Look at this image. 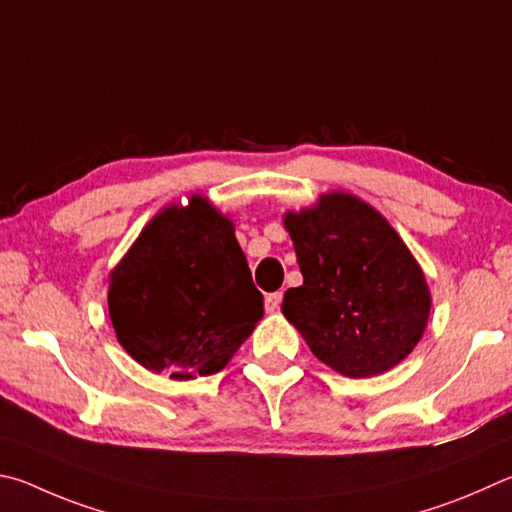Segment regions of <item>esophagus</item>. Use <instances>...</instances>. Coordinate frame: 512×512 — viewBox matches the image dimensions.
I'll list each match as a JSON object with an SVG mask.
<instances>
[{
  "label": "esophagus",
  "mask_w": 512,
  "mask_h": 512,
  "mask_svg": "<svg viewBox=\"0 0 512 512\" xmlns=\"http://www.w3.org/2000/svg\"><path fill=\"white\" fill-rule=\"evenodd\" d=\"M281 299H283V294L281 292H272V294H267L265 297V312H276L279 310V306H281Z\"/></svg>",
  "instance_id": "34e87169"
}]
</instances>
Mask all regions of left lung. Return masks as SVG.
<instances>
[{
	"mask_svg": "<svg viewBox=\"0 0 512 512\" xmlns=\"http://www.w3.org/2000/svg\"><path fill=\"white\" fill-rule=\"evenodd\" d=\"M303 285L283 315L319 362L346 378L382 375L425 335L432 292L423 267L384 215L346 191L285 211Z\"/></svg>",
	"mask_w": 512,
	"mask_h": 512,
	"instance_id": "left-lung-1",
	"label": "left lung"
}]
</instances>
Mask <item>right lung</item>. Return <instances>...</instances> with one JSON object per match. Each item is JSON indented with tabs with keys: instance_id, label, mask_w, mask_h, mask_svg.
Instances as JSON below:
<instances>
[{
	"instance_id": "right-lung-1",
	"label": "right lung",
	"mask_w": 512,
	"mask_h": 512,
	"mask_svg": "<svg viewBox=\"0 0 512 512\" xmlns=\"http://www.w3.org/2000/svg\"><path fill=\"white\" fill-rule=\"evenodd\" d=\"M107 308L134 362L186 382L222 371L263 317L233 220L206 197L168 204L110 272Z\"/></svg>"
}]
</instances>
